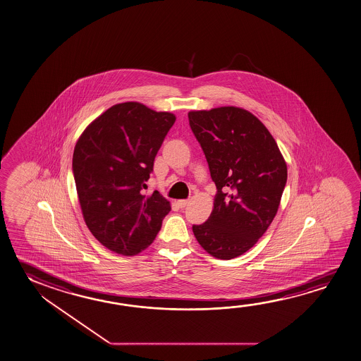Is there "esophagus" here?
<instances>
[{"label": "esophagus", "mask_w": 361, "mask_h": 361, "mask_svg": "<svg viewBox=\"0 0 361 361\" xmlns=\"http://www.w3.org/2000/svg\"><path fill=\"white\" fill-rule=\"evenodd\" d=\"M178 206L180 207V208H184V207L188 206L189 200H180L177 202Z\"/></svg>", "instance_id": "esophagus-1"}]
</instances>
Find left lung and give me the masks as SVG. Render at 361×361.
Listing matches in <instances>:
<instances>
[{
    "label": "left lung",
    "mask_w": 361,
    "mask_h": 361,
    "mask_svg": "<svg viewBox=\"0 0 361 361\" xmlns=\"http://www.w3.org/2000/svg\"><path fill=\"white\" fill-rule=\"evenodd\" d=\"M188 119L217 187L211 216L193 224V233L213 257H238L274 221L286 185V161L267 128L247 110L189 111Z\"/></svg>",
    "instance_id": "obj_1"
}]
</instances>
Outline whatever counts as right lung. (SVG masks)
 Masks as SVG:
<instances>
[{"label":"right lung","mask_w":361,"mask_h":361,"mask_svg":"<svg viewBox=\"0 0 361 361\" xmlns=\"http://www.w3.org/2000/svg\"><path fill=\"white\" fill-rule=\"evenodd\" d=\"M176 115L140 103L116 104L86 128L73 155L76 192L87 228L123 256L145 250L161 231L169 202L145 195L154 158Z\"/></svg>","instance_id":"1"}]
</instances>
